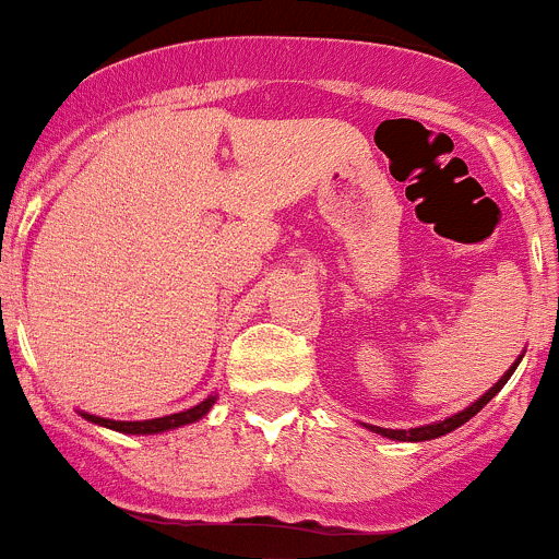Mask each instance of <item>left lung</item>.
<instances>
[{
    "mask_svg": "<svg viewBox=\"0 0 559 559\" xmlns=\"http://www.w3.org/2000/svg\"><path fill=\"white\" fill-rule=\"evenodd\" d=\"M520 359H522V357H520ZM520 359H516V362L511 365V370H506L503 379H500L498 384H495L492 389H487V392H484L481 397L476 400V403L467 405V408L460 411V414L449 416V419L432 421V425H425V427H414V430H386V427H373V425H365V427H370V430L379 432V436L392 438V441H414V443H416V441H432V438L447 436V432H452V430H456V427H460V425H465L467 419H473V416H476L478 411H481L484 405H487L489 400H492L495 394H498L500 389L506 386V381L511 379V373H514V370H516V365H520Z\"/></svg>",
    "mask_w": 559,
    "mask_h": 559,
    "instance_id": "1",
    "label": "left lung"
}]
</instances>
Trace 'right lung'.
Listing matches in <instances>:
<instances>
[{
  "label": "right lung",
  "mask_w": 559,
  "mask_h": 559,
  "mask_svg": "<svg viewBox=\"0 0 559 559\" xmlns=\"http://www.w3.org/2000/svg\"><path fill=\"white\" fill-rule=\"evenodd\" d=\"M216 403V394H211L207 400H202L200 405L194 408H186L180 414H170V416H159V419H143V421H112V419H103V416L94 414H81L86 421H94V425L107 427V430L123 432V436H156V432H167L175 430V427L191 425V421L202 419V416L211 411V405Z\"/></svg>",
  "instance_id": "1"
}]
</instances>
